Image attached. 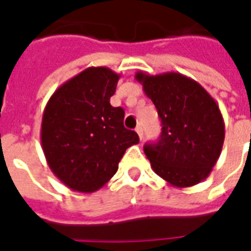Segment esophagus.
Returning a JSON list of instances; mask_svg holds the SVG:
<instances>
[{
	"mask_svg": "<svg viewBox=\"0 0 251 251\" xmlns=\"http://www.w3.org/2000/svg\"><path fill=\"white\" fill-rule=\"evenodd\" d=\"M136 131H137V134H138V137H140V138L142 140V137H144V130H142V126H137Z\"/></svg>",
	"mask_w": 251,
	"mask_h": 251,
	"instance_id": "esophagus-1",
	"label": "esophagus"
}]
</instances>
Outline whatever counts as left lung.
<instances>
[{"mask_svg": "<svg viewBox=\"0 0 251 251\" xmlns=\"http://www.w3.org/2000/svg\"><path fill=\"white\" fill-rule=\"evenodd\" d=\"M136 79L152 99L161 120V136L144 152L156 174L169 184L187 188L208 177L221 156L225 122L215 99L191 77L179 72Z\"/></svg>", "mask_w": 251, "mask_h": 251, "instance_id": "obj_1", "label": "left lung"}]
</instances>
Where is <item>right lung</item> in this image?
<instances>
[{"label": "right lung", "mask_w": 251, "mask_h": 251, "mask_svg": "<svg viewBox=\"0 0 251 251\" xmlns=\"http://www.w3.org/2000/svg\"><path fill=\"white\" fill-rule=\"evenodd\" d=\"M120 77L107 67H88L63 83L44 109L43 152L72 191L95 192L118 171L126 149L140 142L124 126V109L110 104Z\"/></svg>", "instance_id": "1"}]
</instances>
